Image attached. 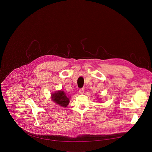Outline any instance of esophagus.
Masks as SVG:
<instances>
[{"instance_id":"1","label":"esophagus","mask_w":152,"mask_h":152,"mask_svg":"<svg viewBox=\"0 0 152 152\" xmlns=\"http://www.w3.org/2000/svg\"><path fill=\"white\" fill-rule=\"evenodd\" d=\"M84 91H85L84 88H81V89H79V93H80V94H83L84 92Z\"/></svg>"}]
</instances>
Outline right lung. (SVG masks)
Instances as JSON below:
<instances>
[{
  "instance_id": "1",
  "label": "right lung",
  "mask_w": 152,
  "mask_h": 152,
  "mask_svg": "<svg viewBox=\"0 0 152 152\" xmlns=\"http://www.w3.org/2000/svg\"><path fill=\"white\" fill-rule=\"evenodd\" d=\"M52 99L55 103L62 107H66L69 102L67 95L62 91L53 94L52 95Z\"/></svg>"
}]
</instances>
